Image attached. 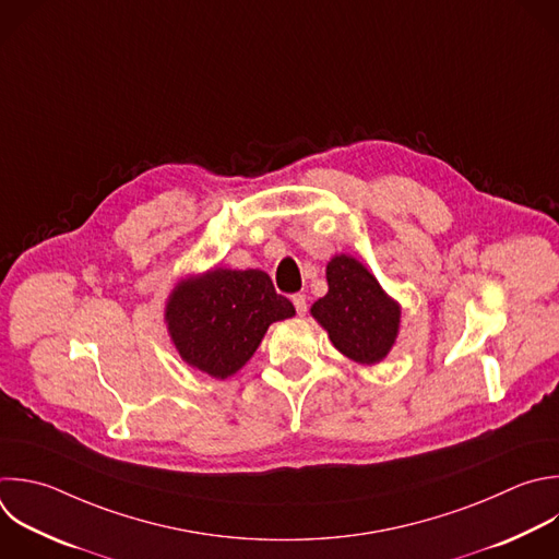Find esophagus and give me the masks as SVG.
I'll return each mask as SVG.
<instances>
[{
	"mask_svg": "<svg viewBox=\"0 0 559 559\" xmlns=\"http://www.w3.org/2000/svg\"><path fill=\"white\" fill-rule=\"evenodd\" d=\"M292 302H294L298 316H305V313H307V298H305L302 294H294V296H292Z\"/></svg>",
	"mask_w": 559,
	"mask_h": 559,
	"instance_id": "obj_1",
	"label": "esophagus"
}]
</instances>
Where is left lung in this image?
Returning <instances> with one entry per match:
<instances>
[{
    "label": "left lung",
    "instance_id": "1",
    "mask_svg": "<svg viewBox=\"0 0 559 559\" xmlns=\"http://www.w3.org/2000/svg\"><path fill=\"white\" fill-rule=\"evenodd\" d=\"M329 292L311 305L331 344L357 364H380L400 335L402 305L350 254L326 263Z\"/></svg>",
    "mask_w": 559,
    "mask_h": 559
}]
</instances>
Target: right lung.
Instances as JSON below:
<instances>
[{
    "mask_svg": "<svg viewBox=\"0 0 559 559\" xmlns=\"http://www.w3.org/2000/svg\"><path fill=\"white\" fill-rule=\"evenodd\" d=\"M296 316L263 270L211 267L183 276L164 305L179 357L215 380H228L259 348L272 322Z\"/></svg>",
    "mask_w": 559,
    "mask_h": 559,
    "instance_id": "obj_1",
    "label": "right lung"
}]
</instances>
